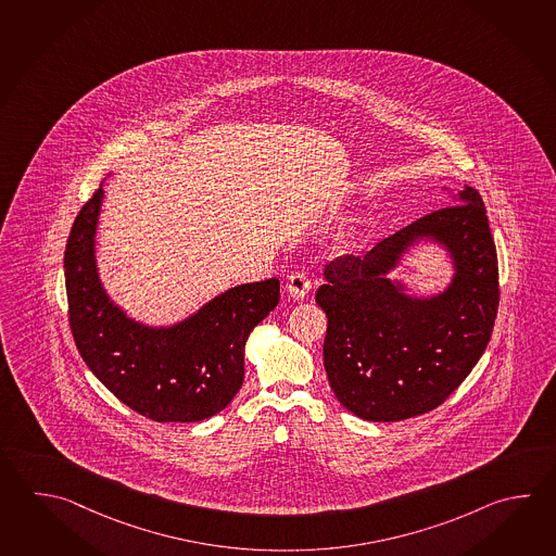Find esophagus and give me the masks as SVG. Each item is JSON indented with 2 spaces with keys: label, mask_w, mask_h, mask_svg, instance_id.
Listing matches in <instances>:
<instances>
[{
  "label": "esophagus",
  "mask_w": 556,
  "mask_h": 556,
  "mask_svg": "<svg viewBox=\"0 0 556 556\" xmlns=\"http://www.w3.org/2000/svg\"><path fill=\"white\" fill-rule=\"evenodd\" d=\"M311 287H313V281H311V277H308V273L305 269L291 273L287 277V285H285V289L289 291V295L293 296V299H303L308 293Z\"/></svg>",
  "instance_id": "1"
}]
</instances>
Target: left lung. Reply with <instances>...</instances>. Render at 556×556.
<instances>
[{
  "label": "left lung",
  "mask_w": 556,
  "mask_h": 556,
  "mask_svg": "<svg viewBox=\"0 0 556 556\" xmlns=\"http://www.w3.org/2000/svg\"><path fill=\"white\" fill-rule=\"evenodd\" d=\"M419 235L453 251V287L409 300L383 275ZM317 303L329 317L325 370L340 404L358 418L397 421L442 406L488 349L498 308V263L488 210L473 188L418 217L363 257L325 267Z\"/></svg>",
  "instance_id": "1"
}]
</instances>
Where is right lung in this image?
<instances>
[{
	"label": "right lung",
	"mask_w": 556,
	"mask_h": 556,
	"mask_svg": "<svg viewBox=\"0 0 556 556\" xmlns=\"http://www.w3.org/2000/svg\"><path fill=\"white\" fill-rule=\"evenodd\" d=\"M102 188L80 207L65 248L68 327L92 375L154 421L212 418L243 384L253 327L279 305L281 283L239 285L172 329H148L106 299L94 267Z\"/></svg>",
	"instance_id": "add662e5"
}]
</instances>
